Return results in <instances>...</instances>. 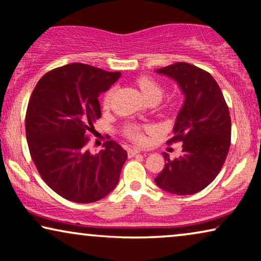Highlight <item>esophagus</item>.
<instances>
[{
  "mask_svg": "<svg viewBox=\"0 0 261 261\" xmlns=\"http://www.w3.org/2000/svg\"><path fill=\"white\" fill-rule=\"evenodd\" d=\"M140 152H141L140 148H138V147H130L129 149H128V155H129V156H134V155L139 154V153H140Z\"/></svg>",
  "mask_w": 261,
  "mask_h": 261,
  "instance_id": "obj_1",
  "label": "esophagus"
}]
</instances>
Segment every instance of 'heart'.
Here are the masks:
<instances>
[{
    "label": "heart",
    "instance_id": "heart-1",
    "mask_svg": "<svg viewBox=\"0 0 261 261\" xmlns=\"http://www.w3.org/2000/svg\"><path fill=\"white\" fill-rule=\"evenodd\" d=\"M137 83H138V87L140 88L142 95H144V97L146 98V101H148V99H152V98H159V99L162 98L163 88L160 87L158 82L153 81L148 77H141L139 78ZM113 95H114V88L110 89V90L106 94L105 98H103V106H105L106 108H108L110 106ZM151 130L152 128L148 126L141 127V126H138V124H127V126L124 127L123 133L128 139H130V140H133L135 142H142L145 140L144 132H151Z\"/></svg>",
    "mask_w": 261,
    "mask_h": 261
}]
</instances>
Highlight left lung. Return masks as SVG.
<instances>
[{"label":"left lung","mask_w":261,"mask_h":261,"mask_svg":"<svg viewBox=\"0 0 261 261\" xmlns=\"http://www.w3.org/2000/svg\"><path fill=\"white\" fill-rule=\"evenodd\" d=\"M156 72L176 81L184 94L173 138L167 144L181 142L179 158L164 154L165 166L154 179L173 195H192L203 190L222 169L230 146L229 109L212 74L188 63H174Z\"/></svg>","instance_id":"1"}]
</instances>
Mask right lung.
<instances>
[{
	"instance_id": "1",
	"label": "right lung",
	"mask_w": 261,
	"mask_h": 261,
	"mask_svg": "<svg viewBox=\"0 0 261 261\" xmlns=\"http://www.w3.org/2000/svg\"><path fill=\"white\" fill-rule=\"evenodd\" d=\"M120 77L119 71L73 63L44 74L31 95L26 138L32 160L45 183L71 202L99 201L119 181L127 152L109 140L92 154L88 134L101 117L98 96Z\"/></svg>"
}]
</instances>
